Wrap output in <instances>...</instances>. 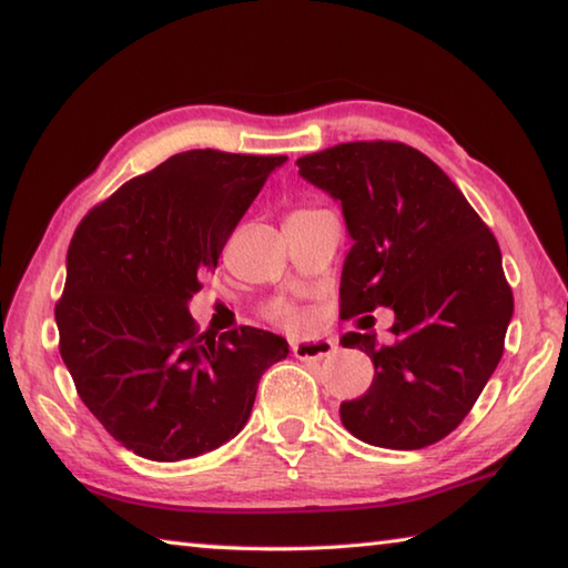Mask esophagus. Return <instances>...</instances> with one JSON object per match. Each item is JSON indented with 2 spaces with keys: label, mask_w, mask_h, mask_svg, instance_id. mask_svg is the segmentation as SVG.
Wrapping results in <instances>:
<instances>
[{
  "label": "esophagus",
  "mask_w": 568,
  "mask_h": 568,
  "mask_svg": "<svg viewBox=\"0 0 568 568\" xmlns=\"http://www.w3.org/2000/svg\"><path fill=\"white\" fill-rule=\"evenodd\" d=\"M335 353V343L328 338H305L293 343V355L301 361H323Z\"/></svg>",
  "instance_id": "esophagus-1"
}]
</instances>
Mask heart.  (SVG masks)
<instances>
[{
  "label": "heart",
  "instance_id": "1",
  "mask_svg": "<svg viewBox=\"0 0 568 568\" xmlns=\"http://www.w3.org/2000/svg\"><path fill=\"white\" fill-rule=\"evenodd\" d=\"M273 318L283 321V323H291V325H295V323H301V321H303V315L297 313V311H293V307L281 305V307H275V311H273Z\"/></svg>",
  "mask_w": 568,
  "mask_h": 568
}]
</instances>
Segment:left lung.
I'll return each instance as SVG.
<instances>
[{
    "label": "left lung",
    "instance_id": "8db88e82",
    "mask_svg": "<svg viewBox=\"0 0 568 568\" xmlns=\"http://www.w3.org/2000/svg\"><path fill=\"white\" fill-rule=\"evenodd\" d=\"M343 207L353 237L341 318L393 307V341L343 335L376 365L341 420L371 446L416 450L474 408L504 355L514 293L491 230L434 160L403 142H343L295 162Z\"/></svg>",
    "mask_w": 568,
    "mask_h": 568
}]
</instances>
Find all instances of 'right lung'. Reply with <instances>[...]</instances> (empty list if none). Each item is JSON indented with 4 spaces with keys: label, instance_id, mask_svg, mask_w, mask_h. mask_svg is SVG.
Here are the masks:
<instances>
[{
    "label": "right lung",
    "instance_id": "add662e5",
    "mask_svg": "<svg viewBox=\"0 0 568 568\" xmlns=\"http://www.w3.org/2000/svg\"><path fill=\"white\" fill-rule=\"evenodd\" d=\"M285 155L187 150L92 207L67 250L54 305L60 353L84 406L150 460H182L237 436L257 383L287 355L281 335L243 325L215 338L187 311L197 275Z\"/></svg>",
    "mask_w": 568,
    "mask_h": 568
}]
</instances>
